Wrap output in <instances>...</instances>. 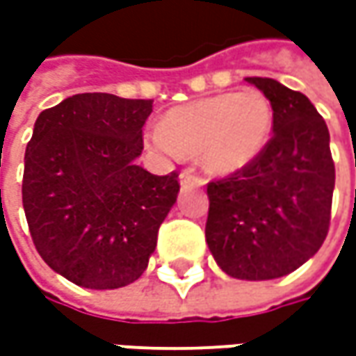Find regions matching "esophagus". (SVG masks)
Instances as JSON below:
<instances>
[{"instance_id": "esophagus-1", "label": "esophagus", "mask_w": 356, "mask_h": 356, "mask_svg": "<svg viewBox=\"0 0 356 356\" xmlns=\"http://www.w3.org/2000/svg\"><path fill=\"white\" fill-rule=\"evenodd\" d=\"M180 186H204V180L200 178V176H196V174H192V172H182L180 174Z\"/></svg>"}]
</instances>
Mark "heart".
Here are the masks:
<instances>
[{"label": "heart", "instance_id": "heart-1", "mask_svg": "<svg viewBox=\"0 0 356 356\" xmlns=\"http://www.w3.org/2000/svg\"><path fill=\"white\" fill-rule=\"evenodd\" d=\"M275 115L264 92H222L170 108L150 144L168 156H198L210 176L241 174L264 156L273 136Z\"/></svg>", "mask_w": 356, "mask_h": 356}]
</instances>
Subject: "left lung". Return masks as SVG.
I'll return each instance as SVG.
<instances>
[{"mask_svg": "<svg viewBox=\"0 0 356 356\" xmlns=\"http://www.w3.org/2000/svg\"><path fill=\"white\" fill-rule=\"evenodd\" d=\"M245 81L273 106V136L252 168L208 184L206 241L229 277L277 280L327 238L335 164L329 129L303 92L266 76Z\"/></svg>", "mask_w": 356, "mask_h": 356, "instance_id": "1", "label": "left lung"}]
</instances>
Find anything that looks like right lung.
I'll list each match as a JSON object with an SVG mask.
<instances>
[{"label": "right lung", "instance_id": "right-lung-1", "mask_svg": "<svg viewBox=\"0 0 356 356\" xmlns=\"http://www.w3.org/2000/svg\"><path fill=\"white\" fill-rule=\"evenodd\" d=\"M152 101L83 92L43 111L25 150L23 210L55 273L87 289L136 281L176 204L178 174L136 164Z\"/></svg>", "mask_w": 356, "mask_h": 356}]
</instances>
